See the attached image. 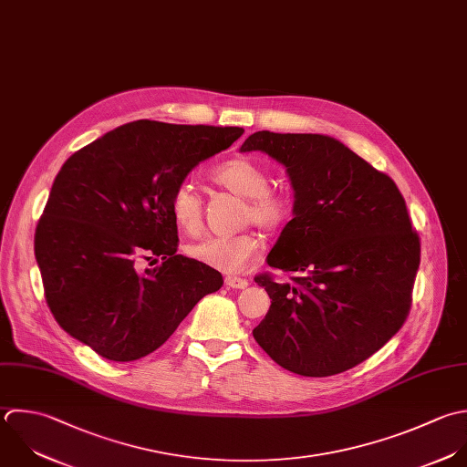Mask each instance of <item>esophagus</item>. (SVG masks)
Here are the masks:
<instances>
[{
  "label": "esophagus",
  "mask_w": 467,
  "mask_h": 467,
  "mask_svg": "<svg viewBox=\"0 0 467 467\" xmlns=\"http://www.w3.org/2000/svg\"><path fill=\"white\" fill-rule=\"evenodd\" d=\"M225 285L231 289H245L249 285V282L245 278H238V276H227L225 278Z\"/></svg>",
  "instance_id": "34e87169"
}]
</instances>
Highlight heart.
I'll return each instance as SVG.
<instances>
[{"label":"heart","mask_w":467,"mask_h":467,"mask_svg":"<svg viewBox=\"0 0 467 467\" xmlns=\"http://www.w3.org/2000/svg\"><path fill=\"white\" fill-rule=\"evenodd\" d=\"M211 178L218 185L245 198L247 207L242 214L245 222L253 220L267 231H278L289 222L293 214L291 200L285 194L269 191V176L258 163L247 158H233L214 167ZM171 214L176 225L189 234L202 229V200L191 183L176 187L171 198ZM258 245V234L244 229L234 234L203 236L202 240L189 244L185 254L211 269L238 273L256 253Z\"/></svg>","instance_id":"heart-1"}]
</instances>
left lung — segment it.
<instances>
[{"mask_svg": "<svg viewBox=\"0 0 467 467\" xmlns=\"http://www.w3.org/2000/svg\"><path fill=\"white\" fill-rule=\"evenodd\" d=\"M251 150L282 163L295 191V218L267 254L291 280L254 278L271 307L253 337L291 373H344L408 318L420 242L406 202L388 174L331 136L258 130L240 147Z\"/></svg>", "mask_w": 467, "mask_h": 467, "instance_id": "8db88e82", "label": "left lung"}]
</instances>
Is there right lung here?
Returning <instances> with one entry per match:
<instances>
[{"instance_id":"1","label":"right lung","mask_w":467,"mask_h":467,"mask_svg":"<svg viewBox=\"0 0 467 467\" xmlns=\"http://www.w3.org/2000/svg\"><path fill=\"white\" fill-rule=\"evenodd\" d=\"M242 134L138 119L63 163L34 234L45 300L63 331L107 360L132 362L222 287L216 269L176 254L171 198L200 161ZM143 259L162 264L141 274Z\"/></svg>"}]
</instances>
